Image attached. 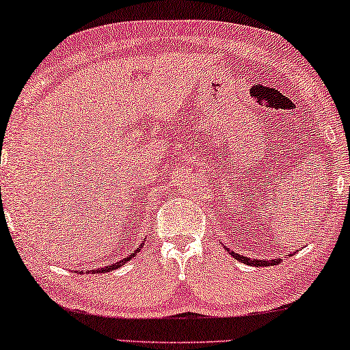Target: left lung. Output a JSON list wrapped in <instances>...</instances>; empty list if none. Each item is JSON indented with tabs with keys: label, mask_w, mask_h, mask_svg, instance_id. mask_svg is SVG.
Masks as SVG:
<instances>
[{
	"label": "left lung",
	"mask_w": 350,
	"mask_h": 350,
	"mask_svg": "<svg viewBox=\"0 0 350 350\" xmlns=\"http://www.w3.org/2000/svg\"><path fill=\"white\" fill-rule=\"evenodd\" d=\"M229 254H231L234 258L239 260L241 263H245V265H250V267H269V265H278L282 262V258H273V260H256V258H250V256H244L241 254H236L234 250H228ZM293 255V254H291Z\"/></svg>",
	"instance_id": "obj_1"
}]
</instances>
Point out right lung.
I'll return each mask as SVG.
<instances>
[{"instance_id":"right-lung-1","label":"right lung","mask_w":350,"mask_h":350,"mask_svg":"<svg viewBox=\"0 0 350 350\" xmlns=\"http://www.w3.org/2000/svg\"><path fill=\"white\" fill-rule=\"evenodd\" d=\"M144 247V241L140 242V245H139V249L137 250H134L132 252L131 255H127L126 258H122V260H119V262H116V263H113V265H109V267H103V268H96V269H90V273L92 274H95V273H108V271H113V269H118V268H121L122 265H126L127 262H131L132 258H134V256L137 255V252H140V249H142ZM82 273V271H81Z\"/></svg>"}]
</instances>
